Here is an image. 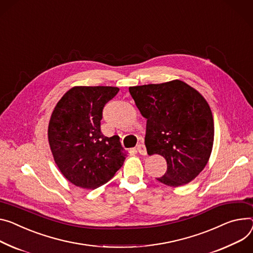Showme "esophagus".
Returning a JSON list of instances; mask_svg holds the SVG:
<instances>
[{
  "label": "esophagus",
  "mask_w": 253,
  "mask_h": 253,
  "mask_svg": "<svg viewBox=\"0 0 253 253\" xmlns=\"http://www.w3.org/2000/svg\"><path fill=\"white\" fill-rule=\"evenodd\" d=\"M137 150H138V152H139L141 155H147V150H146V147H145V145H143V144H140V145H138V147H137Z\"/></svg>",
  "instance_id": "34e87169"
}]
</instances>
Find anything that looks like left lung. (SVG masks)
Returning a JSON list of instances; mask_svg holds the SVG:
<instances>
[{
	"label": "left lung",
	"mask_w": 253,
	"mask_h": 253,
	"mask_svg": "<svg viewBox=\"0 0 253 253\" xmlns=\"http://www.w3.org/2000/svg\"><path fill=\"white\" fill-rule=\"evenodd\" d=\"M128 90L147 119L148 154L167 162L166 173L157 180L173 187L192 181L206 167L213 144V119L204 96L180 80Z\"/></svg>",
	"instance_id": "left-lung-1"
}]
</instances>
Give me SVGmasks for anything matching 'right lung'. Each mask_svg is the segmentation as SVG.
<instances>
[{
    "label": "right lung",
    "instance_id": "obj_1",
    "mask_svg": "<svg viewBox=\"0 0 253 253\" xmlns=\"http://www.w3.org/2000/svg\"><path fill=\"white\" fill-rule=\"evenodd\" d=\"M119 91L110 86H75L51 113L47 135L53 160L76 186L99 187L125 162L119 135L108 138L100 129L103 107Z\"/></svg>",
    "mask_w": 253,
    "mask_h": 253
}]
</instances>
